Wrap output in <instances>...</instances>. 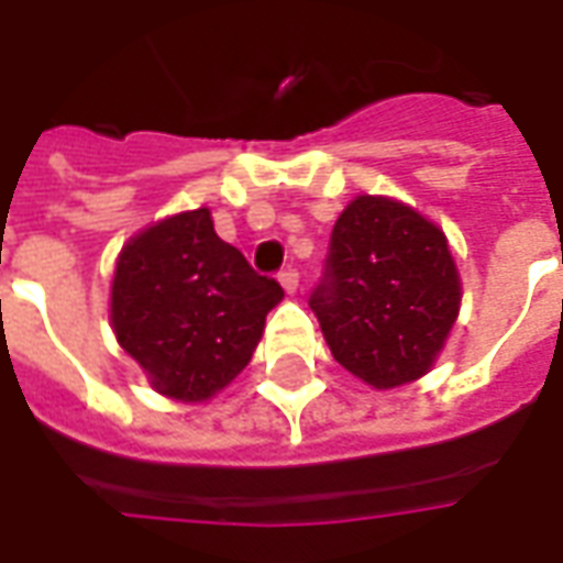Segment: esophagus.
<instances>
[{"instance_id": "obj_1", "label": "esophagus", "mask_w": 563, "mask_h": 563, "mask_svg": "<svg viewBox=\"0 0 563 563\" xmlns=\"http://www.w3.org/2000/svg\"><path fill=\"white\" fill-rule=\"evenodd\" d=\"M280 286L286 289V292L292 295L295 289H298V271L295 268H283L280 271Z\"/></svg>"}]
</instances>
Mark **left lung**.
Listing matches in <instances>:
<instances>
[{
    "mask_svg": "<svg viewBox=\"0 0 563 563\" xmlns=\"http://www.w3.org/2000/svg\"><path fill=\"white\" fill-rule=\"evenodd\" d=\"M446 234L401 201L358 196L331 229L310 292L331 355L374 389L422 377L459 317Z\"/></svg>",
    "mask_w": 563,
    "mask_h": 563,
    "instance_id": "8db88e82",
    "label": "left lung"
}]
</instances>
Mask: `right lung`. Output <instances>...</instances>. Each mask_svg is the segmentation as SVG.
Wrapping results in <instances>:
<instances>
[{"label": "right lung", "instance_id": "obj_1", "mask_svg": "<svg viewBox=\"0 0 563 563\" xmlns=\"http://www.w3.org/2000/svg\"><path fill=\"white\" fill-rule=\"evenodd\" d=\"M283 286L262 277L213 232L208 208L186 210L132 238L114 271L111 322L156 391L205 401L253 358Z\"/></svg>", "mask_w": 563, "mask_h": 563}]
</instances>
